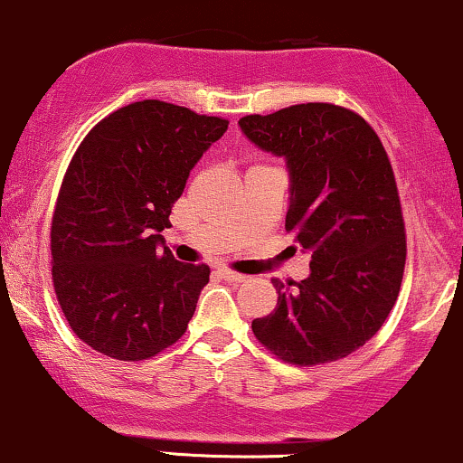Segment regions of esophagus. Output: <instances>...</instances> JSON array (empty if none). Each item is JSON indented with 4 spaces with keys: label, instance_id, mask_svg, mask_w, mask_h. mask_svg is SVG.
<instances>
[{
    "label": "esophagus",
    "instance_id": "34e87169",
    "mask_svg": "<svg viewBox=\"0 0 463 463\" xmlns=\"http://www.w3.org/2000/svg\"><path fill=\"white\" fill-rule=\"evenodd\" d=\"M219 275H221L225 281H232V284H242V281L247 279V277H244L242 273H236V270H227V269L219 270Z\"/></svg>",
    "mask_w": 463,
    "mask_h": 463
}]
</instances>
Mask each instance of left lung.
<instances>
[{
  "label": "left lung",
  "mask_w": 463,
  "mask_h": 463,
  "mask_svg": "<svg viewBox=\"0 0 463 463\" xmlns=\"http://www.w3.org/2000/svg\"><path fill=\"white\" fill-rule=\"evenodd\" d=\"M249 140L290 168L286 232L312 253L307 279L281 284L253 335L292 366L355 353L382 329L403 281L407 238L390 157L371 123L335 103L247 114Z\"/></svg>",
  "instance_id": "left-lung-1"
}]
</instances>
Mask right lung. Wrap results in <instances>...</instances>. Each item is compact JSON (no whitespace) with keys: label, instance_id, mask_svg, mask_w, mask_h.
Returning <instances> with one entry per match:
<instances>
[{"label":"right lung","instance_id":"obj_1","mask_svg":"<svg viewBox=\"0 0 463 463\" xmlns=\"http://www.w3.org/2000/svg\"><path fill=\"white\" fill-rule=\"evenodd\" d=\"M227 123L134 101L101 118L71 157L52 216V279L69 327L90 349L140 362L186 334L210 266L177 262L160 249V232Z\"/></svg>","mask_w":463,"mask_h":463}]
</instances>
